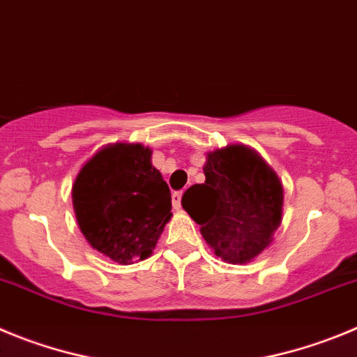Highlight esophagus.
Listing matches in <instances>:
<instances>
[{
    "label": "esophagus",
    "instance_id": "1",
    "mask_svg": "<svg viewBox=\"0 0 357 357\" xmlns=\"http://www.w3.org/2000/svg\"><path fill=\"white\" fill-rule=\"evenodd\" d=\"M181 195L183 192H174V194H172V206H174V210H179V208H181Z\"/></svg>",
    "mask_w": 357,
    "mask_h": 357
}]
</instances>
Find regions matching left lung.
<instances>
[{
	"instance_id": "obj_1",
	"label": "left lung",
	"mask_w": 357,
	"mask_h": 357,
	"mask_svg": "<svg viewBox=\"0 0 357 357\" xmlns=\"http://www.w3.org/2000/svg\"><path fill=\"white\" fill-rule=\"evenodd\" d=\"M202 171L206 181L183 194V208L218 258L233 265L255 259L281 226V179L259 153L243 144L208 153Z\"/></svg>"
}]
</instances>
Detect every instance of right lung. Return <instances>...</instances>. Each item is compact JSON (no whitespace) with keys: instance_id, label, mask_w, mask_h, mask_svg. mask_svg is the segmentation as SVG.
<instances>
[{"instance_id":"obj_1","label":"right lung","mask_w":357,"mask_h":357,"mask_svg":"<svg viewBox=\"0 0 357 357\" xmlns=\"http://www.w3.org/2000/svg\"><path fill=\"white\" fill-rule=\"evenodd\" d=\"M151 156L142 144H108L83 163L73 183L83 236L119 265L149 258L172 217L171 190Z\"/></svg>"}]
</instances>
